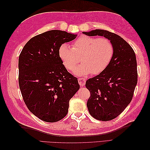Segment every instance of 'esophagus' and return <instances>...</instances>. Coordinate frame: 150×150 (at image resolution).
<instances>
[{
	"label": "esophagus",
	"mask_w": 150,
	"mask_h": 150,
	"mask_svg": "<svg viewBox=\"0 0 150 150\" xmlns=\"http://www.w3.org/2000/svg\"><path fill=\"white\" fill-rule=\"evenodd\" d=\"M78 83L81 86H84L86 84V79L84 78H78Z\"/></svg>",
	"instance_id": "esophagus-1"
}]
</instances>
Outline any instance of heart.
I'll return each instance as SVG.
<instances>
[{
	"mask_svg": "<svg viewBox=\"0 0 150 150\" xmlns=\"http://www.w3.org/2000/svg\"><path fill=\"white\" fill-rule=\"evenodd\" d=\"M114 52V46L110 39L88 35H81L76 39L72 43V48L64 44L59 49L62 64L69 71L74 69L81 57L83 64L74 71L79 76L100 74L110 65Z\"/></svg>",
	"mask_w": 150,
	"mask_h": 150,
	"instance_id": "1",
	"label": "heart"
}]
</instances>
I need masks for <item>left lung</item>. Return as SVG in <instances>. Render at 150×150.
<instances>
[{"label":"left lung","instance_id":"1","mask_svg":"<svg viewBox=\"0 0 150 150\" xmlns=\"http://www.w3.org/2000/svg\"><path fill=\"white\" fill-rule=\"evenodd\" d=\"M83 34L104 36L114 46L110 65L86 82L91 94L87 102L90 115L98 120L110 121L118 116L132 100L138 81L135 53L126 40L110 31L96 29Z\"/></svg>","mask_w":150,"mask_h":150}]
</instances>
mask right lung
<instances>
[{
    "label": "right lung",
    "instance_id": "right-lung-1",
    "mask_svg": "<svg viewBox=\"0 0 150 150\" xmlns=\"http://www.w3.org/2000/svg\"><path fill=\"white\" fill-rule=\"evenodd\" d=\"M77 35L52 30L25 44L19 58V84L29 110L44 121L66 116L70 99L79 89L78 79L67 71L59 56L62 44Z\"/></svg>",
    "mask_w": 150,
    "mask_h": 150
}]
</instances>
